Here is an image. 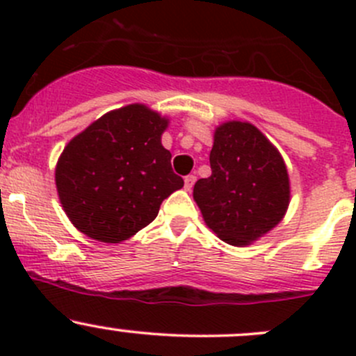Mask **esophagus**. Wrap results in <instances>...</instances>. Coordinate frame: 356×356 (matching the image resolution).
<instances>
[{
	"mask_svg": "<svg viewBox=\"0 0 356 356\" xmlns=\"http://www.w3.org/2000/svg\"><path fill=\"white\" fill-rule=\"evenodd\" d=\"M195 182H196V175H186V177H184V188L189 191V189L195 186Z\"/></svg>",
	"mask_w": 356,
	"mask_h": 356,
	"instance_id": "34e87169",
	"label": "esophagus"
}]
</instances>
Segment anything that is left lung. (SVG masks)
<instances>
[{
	"label": "left lung",
	"mask_w": 356,
	"mask_h": 356,
	"mask_svg": "<svg viewBox=\"0 0 356 356\" xmlns=\"http://www.w3.org/2000/svg\"><path fill=\"white\" fill-rule=\"evenodd\" d=\"M211 175L193 189L208 227L234 246L250 245L279 224L289 204V177L272 143L248 122L215 131Z\"/></svg>",
	"instance_id": "left-lung-1"
}]
</instances>
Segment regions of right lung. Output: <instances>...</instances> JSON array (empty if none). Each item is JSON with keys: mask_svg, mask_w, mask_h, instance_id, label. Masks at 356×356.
<instances>
[{"mask_svg": "<svg viewBox=\"0 0 356 356\" xmlns=\"http://www.w3.org/2000/svg\"><path fill=\"white\" fill-rule=\"evenodd\" d=\"M167 124L145 105H129L68 143L55 181L79 231L103 243L124 241L152 224L161 201L184 186L160 141Z\"/></svg>", "mask_w": 356, "mask_h": 356, "instance_id": "1", "label": "right lung"}]
</instances>
